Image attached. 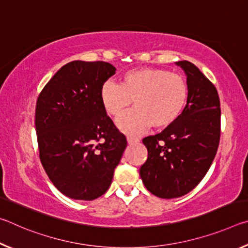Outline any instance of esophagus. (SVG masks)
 <instances>
[{"label": "esophagus", "mask_w": 248, "mask_h": 248, "mask_svg": "<svg viewBox=\"0 0 248 248\" xmlns=\"http://www.w3.org/2000/svg\"><path fill=\"white\" fill-rule=\"evenodd\" d=\"M127 141H128V144H129V145L137 144L138 142H139V140H138V139H134V138H128Z\"/></svg>", "instance_id": "obj_1"}]
</instances>
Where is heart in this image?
Wrapping results in <instances>:
<instances>
[{
  "label": "heart",
  "mask_w": 248,
  "mask_h": 248,
  "mask_svg": "<svg viewBox=\"0 0 248 248\" xmlns=\"http://www.w3.org/2000/svg\"><path fill=\"white\" fill-rule=\"evenodd\" d=\"M189 97L188 83L182 75L161 68H138L121 75L119 85L106 82L100 89V103L111 117H118L131 105L134 108L117 120L121 131L138 136L151 125L166 129L182 116Z\"/></svg>",
  "instance_id": "heart-1"
}]
</instances>
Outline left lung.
Instances as JSON below:
<instances>
[{"instance_id": "8db88e82", "label": "left lung", "mask_w": 248, "mask_h": 248, "mask_svg": "<svg viewBox=\"0 0 248 248\" xmlns=\"http://www.w3.org/2000/svg\"><path fill=\"white\" fill-rule=\"evenodd\" d=\"M187 77L189 97L178 120L144 138L148 159L140 177L151 194L163 199L188 194L207 174L220 142V99L215 85L189 61L175 62Z\"/></svg>"}]
</instances>
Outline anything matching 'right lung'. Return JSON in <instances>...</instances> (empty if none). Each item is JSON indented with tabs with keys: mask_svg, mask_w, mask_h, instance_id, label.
Wrapping results in <instances>:
<instances>
[{
	"mask_svg": "<svg viewBox=\"0 0 248 248\" xmlns=\"http://www.w3.org/2000/svg\"><path fill=\"white\" fill-rule=\"evenodd\" d=\"M115 73L108 62H69L37 99L41 164L57 189L71 199L91 201L104 195L127 146L100 103V89Z\"/></svg>",
	"mask_w": 248,
	"mask_h": 248,
	"instance_id": "1",
	"label": "right lung"
}]
</instances>
